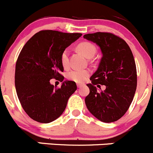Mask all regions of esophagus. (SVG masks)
<instances>
[{
	"label": "esophagus",
	"instance_id": "34e87169",
	"mask_svg": "<svg viewBox=\"0 0 153 153\" xmlns=\"http://www.w3.org/2000/svg\"><path fill=\"white\" fill-rule=\"evenodd\" d=\"M76 85H77L78 88H80V87H82L83 85H82V83H76Z\"/></svg>",
	"mask_w": 153,
	"mask_h": 153
}]
</instances>
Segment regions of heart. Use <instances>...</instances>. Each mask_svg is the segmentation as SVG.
Masks as SVG:
<instances>
[{
	"instance_id": "1",
	"label": "heart",
	"mask_w": 153,
	"mask_h": 153,
	"mask_svg": "<svg viewBox=\"0 0 153 153\" xmlns=\"http://www.w3.org/2000/svg\"><path fill=\"white\" fill-rule=\"evenodd\" d=\"M77 49L88 59H91L94 56L96 48L89 42H82L77 46ZM61 63L64 68H67L69 65V50L65 49L61 55ZM89 72L86 70H72L67 74L68 79L76 82L85 81L88 76Z\"/></svg>"
}]
</instances>
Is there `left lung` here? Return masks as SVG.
<instances>
[{"instance_id":"8db88e82","label":"left lung","mask_w":153,"mask_h":153,"mask_svg":"<svg viewBox=\"0 0 153 153\" xmlns=\"http://www.w3.org/2000/svg\"><path fill=\"white\" fill-rule=\"evenodd\" d=\"M83 37L96 43L102 58L97 71L87 84L90 92L85 102L90 113L104 123L117 121L130 107L137 88V70L128 45L120 37L105 32L85 34ZM104 85L105 90L95 86Z\"/></svg>"}]
</instances>
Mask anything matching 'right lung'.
<instances>
[{
  "instance_id": "add662e5",
  "label": "right lung",
  "mask_w": 153,
  "mask_h": 153,
  "mask_svg": "<svg viewBox=\"0 0 153 153\" xmlns=\"http://www.w3.org/2000/svg\"><path fill=\"white\" fill-rule=\"evenodd\" d=\"M81 36L79 33L41 30L23 46L16 65L15 85L22 107L32 119L49 123L65 111L77 87L74 81H63L61 55ZM52 78L62 82L60 88L50 83Z\"/></svg>"
}]
</instances>
